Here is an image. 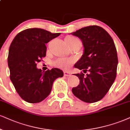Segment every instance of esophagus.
Masks as SVG:
<instances>
[{
	"mask_svg": "<svg viewBox=\"0 0 130 130\" xmlns=\"http://www.w3.org/2000/svg\"><path fill=\"white\" fill-rule=\"evenodd\" d=\"M64 75L65 76H69L71 75V73H70L69 72H67V71H64Z\"/></svg>",
	"mask_w": 130,
	"mask_h": 130,
	"instance_id": "34e87169",
	"label": "esophagus"
}]
</instances>
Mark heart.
I'll use <instances>...</instances> for the list:
<instances>
[{"label": "heart", "instance_id": "b5f03b06", "mask_svg": "<svg viewBox=\"0 0 130 130\" xmlns=\"http://www.w3.org/2000/svg\"><path fill=\"white\" fill-rule=\"evenodd\" d=\"M78 40L76 38L73 37H68L66 38V42L70 43L72 41ZM75 60L73 58H60L54 62L56 66L62 69H68L71 66V65L74 62Z\"/></svg>", "mask_w": 130, "mask_h": 130}]
</instances>
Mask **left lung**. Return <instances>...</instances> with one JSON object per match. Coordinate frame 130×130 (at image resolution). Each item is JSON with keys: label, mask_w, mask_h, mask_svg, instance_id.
Returning a JSON list of instances; mask_svg holds the SVG:
<instances>
[{"label": "left lung", "mask_w": 130, "mask_h": 130, "mask_svg": "<svg viewBox=\"0 0 130 130\" xmlns=\"http://www.w3.org/2000/svg\"><path fill=\"white\" fill-rule=\"evenodd\" d=\"M82 41L84 52L74 67L89 72L75 74L80 84L73 87V94L83 101L93 103L104 98L114 83L118 67V55L114 41L101 27L89 26L72 32Z\"/></svg>", "instance_id": "8db88e82"}]
</instances>
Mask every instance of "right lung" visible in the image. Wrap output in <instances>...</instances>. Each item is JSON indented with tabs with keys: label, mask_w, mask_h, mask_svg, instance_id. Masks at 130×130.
<instances>
[{
	"label": "right lung",
	"mask_w": 130,
	"mask_h": 130,
	"mask_svg": "<svg viewBox=\"0 0 130 130\" xmlns=\"http://www.w3.org/2000/svg\"><path fill=\"white\" fill-rule=\"evenodd\" d=\"M60 35L40 28H29L19 32L11 43L8 57L10 79L25 101H42L50 94L54 81L63 76V72L59 69L44 72L37 68V62L46 56V43Z\"/></svg>",
	"instance_id": "1"
}]
</instances>
